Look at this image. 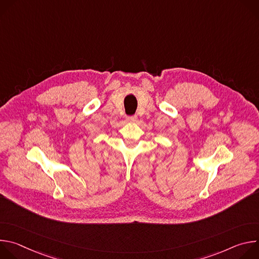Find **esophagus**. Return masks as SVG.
Masks as SVG:
<instances>
[{
	"label": "esophagus",
	"mask_w": 259,
	"mask_h": 259,
	"mask_svg": "<svg viewBox=\"0 0 259 259\" xmlns=\"http://www.w3.org/2000/svg\"><path fill=\"white\" fill-rule=\"evenodd\" d=\"M127 122H129V123H135V122H137V117H136V116L128 117V118H127Z\"/></svg>",
	"instance_id": "esophagus-1"
}]
</instances>
